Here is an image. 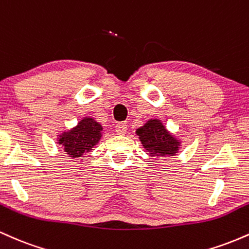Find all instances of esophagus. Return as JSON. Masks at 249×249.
Wrapping results in <instances>:
<instances>
[{"label": "esophagus", "instance_id": "obj_1", "mask_svg": "<svg viewBox=\"0 0 249 249\" xmlns=\"http://www.w3.org/2000/svg\"><path fill=\"white\" fill-rule=\"evenodd\" d=\"M127 131V125L126 123H118L116 125V132L118 134H125Z\"/></svg>", "mask_w": 249, "mask_h": 249}]
</instances>
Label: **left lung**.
Returning <instances> with one entry per match:
<instances>
[{"label":"left lung","instance_id":"obj_1","mask_svg":"<svg viewBox=\"0 0 249 249\" xmlns=\"http://www.w3.org/2000/svg\"><path fill=\"white\" fill-rule=\"evenodd\" d=\"M142 146L151 158H172L181 147V139L167 130L159 118H150L136 130Z\"/></svg>","mask_w":249,"mask_h":249}]
</instances>
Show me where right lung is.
<instances>
[{
  "mask_svg": "<svg viewBox=\"0 0 249 249\" xmlns=\"http://www.w3.org/2000/svg\"><path fill=\"white\" fill-rule=\"evenodd\" d=\"M103 137V126L93 117H84L73 127L57 134V144L64 153L75 160H84Z\"/></svg>",
  "mask_w": 249,
  "mask_h": 249,
  "instance_id": "1",
  "label": "right lung"
}]
</instances>
